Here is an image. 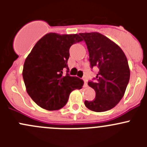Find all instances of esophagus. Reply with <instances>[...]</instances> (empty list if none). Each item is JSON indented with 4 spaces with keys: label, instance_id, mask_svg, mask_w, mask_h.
I'll use <instances>...</instances> for the list:
<instances>
[{
    "label": "esophagus",
    "instance_id": "34e87169",
    "mask_svg": "<svg viewBox=\"0 0 147 147\" xmlns=\"http://www.w3.org/2000/svg\"><path fill=\"white\" fill-rule=\"evenodd\" d=\"M83 80H84V87H87V80H86L85 78H83Z\"/></svg>",
    "mask_w": 147,
    "mask_h": 147
}]
</instances>
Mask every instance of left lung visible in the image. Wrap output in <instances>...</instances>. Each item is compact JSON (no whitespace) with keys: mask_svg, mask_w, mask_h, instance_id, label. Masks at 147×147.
Returning <instances> with one entry per match:
<instances>
[{"mask_svg":"<svg viewBox=\"0 0 147 147\" xmlns=\"http://www.w3.org/2000/svg\"><path fill=\"white\" fill-rule=\"evenodd\" d=\"M89 51L90 66L98 68L94 82L88 85L95 91L92 101H84L86 107L101 112L115 107L124 96L129 81L127 57L116 43L99 32L79 33Z\"/></svg>","mask_w":147,"mask_h":147,"instance_id":"obj_1","label":"left lung"}]
</instances>
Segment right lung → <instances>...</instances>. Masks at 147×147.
Instances as JSON below:
<instances>
[{"label": "right lung", "mask_w": 147, "mask_h": 147, "mask_svg": "<svg viewBox=\"0 0 147 147\" xmlns=\"http://www.w3.org/2000/svg\"><path fill=\"white\" fill-rule=\"evenodd\" d=\"M78 34H46L35 44L25 60L23 78L26 91L38 106L49 111L65 106L69 94L82 87V80L63 75L69 72L67 60L71 45L82 41Z\"/></svg>", "instance_id": "obj_1"}]
</instances>
